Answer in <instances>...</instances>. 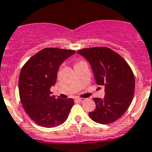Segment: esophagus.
I'll return each instance as SVG.
<instances>
[{"instance_id": "obj_1", "label": "esophagus", "mask_w": 152, "mask_h": 152, "mask_svg": "<svg viewBox=\"0 0 152 152\" xmlns=\"http://www.w3.org/2000/svg\"><path fill=\"white\" fill-rule=\"evenodd\" d=\"M75 100L76 101H79V102H83L85 100V98H75Z\"/></svg>"}]
</instances>
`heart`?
<instances>
[{
  "label": "heart",
  "instance_id": "obj_1",
  "mask_svg": "<svg viewBox=\"0 0 152 152\" xmlns=\"http://www.w3.org/2000/svg\"><path fill=\"white\" fill-rule=\"evenodd\" d=\"M81 62H83V61H81V62H77V63H76V64H75V66H76V65H78V64H81Z\"/></svg>",
  "mask_w": 152,
  "mask_h": 152
}]
</instances>
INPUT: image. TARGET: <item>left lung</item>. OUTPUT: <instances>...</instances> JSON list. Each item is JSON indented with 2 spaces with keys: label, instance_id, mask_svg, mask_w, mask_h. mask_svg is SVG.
<instances>
[{
  "label": "left lung",
  "instance_id": "left-lung-1",
  "mask_svg": "<svg viewBox=\"0 0 152 152\" xmlns=\"http://www.w3.org/2000/svg\"><path fill=\"white\" fill-rule=\"evenodd\" d=\"M92 68L96 83L105 86L103 99L94 98L96 107L89 117L100 124H110L121 118L130 105L135 81L128 64L118 53L105 47L79 50Z\"/></svg>",
  "mask_w": 152,
  "mask_h": 152
}]
</instances>
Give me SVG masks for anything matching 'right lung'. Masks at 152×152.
Segmentation results:
<instances>
[{
	"label": "right lung",
	"instance_id": "add662e5",
	"mask_svg": "<svg viewBox=\"0 0 152 152\" xmlns=\"http://www.w3.org/2000/svg\"><path fill=\"white\" fill-rule=\"evenodd\" d=\"M76 52L45 48L34 54L21 69L19 94L24 110L38 125L55 127L68 118L74 105L72 98H56L50 91L55 85L57 72L64 60Z\"/></svg>",
	"mask_w": 152,
	"mask_h": 152
}]
</instances>
